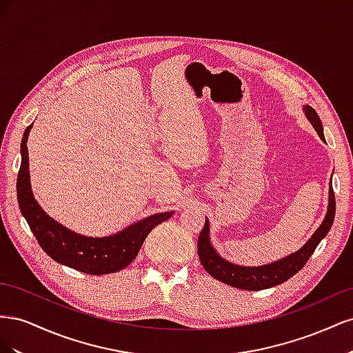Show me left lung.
<instances>
[{
    "instance_id": "left-lung-1",
    "label": "left lung",
    "mask_w": 353,
    "mask_h": 353,
    "mask_svg": "<svg viewBox=\"0 0 353 353\" xmlns=\"http://www.w3.org/2000/svg\"><path fill=\"white\" fill-rule=\"evenodd\" d=\"M303 112L307 117V121L312 123L314 130L318 132L319 138L325 141L324 132H323V123L319 119L318 113L311 108V105H305ZM336 215V197L333 185L330 181V194H328V209L327 215L323 221L319 228L312 234V237L306 241L302 249L297 252L285 256V258L275 261L268 265L262 266H240L236 263H231L227 259H223L219 253L213 249L209 237V221L206 218L205 227H203L199 240H197V252L200 262L213 279H216L222 283H225L231 287L241 288V290H263V288H270L274 285H279L287 281L290 276L301 271L306 262L311 258V254L315 252L316 245L319 244L333 225Z\"/></svg>"
}]
</instances>
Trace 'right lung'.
Listing matches in <instances>:
<instances>
[{
  "instance_id": "right-lung-1",
  "label": "right lung",
  "mask_w": 353,
  "mask_h": 353,
  "mask_svg": "<svg viewBox=\"0 0 353 353\" xmlns=\"http://www.w3.org/2000/svg\"><path fill=\"white\" fill-rule=\"evenodd\" d=\"M32 125L25 130L20 144L22 163L17 174V201L42 250L56 262L85 274L103 275L123 270L137 258L148 232L172 216L174 212L147 216L108 237H87L63 227L42 210L32 193L28 156V135Z\"/></svg>"
}]
</instances>
